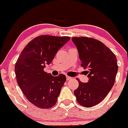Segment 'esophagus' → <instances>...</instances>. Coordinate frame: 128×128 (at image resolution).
<instances>
[{
    "label": "esophagus",
    "mask_w": 128,
    "mask_h": 128,
    "mask_svg": "<svg viewBox=\"0 0 128 128\" xmlns=\"http://www.w3.org/2000/svg\"><path fill=\"white\" fill-rule=\"evenodd\" d=\"M66 80H70L72 79L71 77H70V76H66Z\"/></svg>",
    "instance_id": "esophagus-1"
}]
</instances>
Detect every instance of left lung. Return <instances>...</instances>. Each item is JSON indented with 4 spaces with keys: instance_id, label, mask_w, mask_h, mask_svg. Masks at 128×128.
<instances>
[{
    "instance_id": "8db88e82",
    "label": "left lung",
    "mask_w": 128,
    "mask_h": 128,
    "mask_svg": "<svg viewBox=\"0 0 128 128\" xmlns=\"http://www.w3.org/2000/svg\"><path fill=\"white\" fill-rule=\"evenodd\" d=\"M72 41L77 47L81 66L87 68L89 81L74 91L81 106L93 107L104 100L114 85L118 71L117 60L113 52L103 42L87 37H74Z\"/></svg>"
}]
</instances>
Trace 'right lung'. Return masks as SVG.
Wrapping results in <instances>:
<instances>
[{
	"mask_svg": "<svg viewBox=\"0 0 128 128\" xmlns=\"http://www.w3.org/2000/svg\"><path fill=\"white\" fill-rule=\"evenodd\" d=\"M70 39L47 35L36 37L17 59L15 66L17 84L27 100L38 108L48 109L56 104L66 76L62 74L53 76L44 68Z\"/></svg>",
	"mask_w": 128,
	"mask_h": 128,
	"instance_id": "1",
	"label": "right lung"
}]
</instances>
